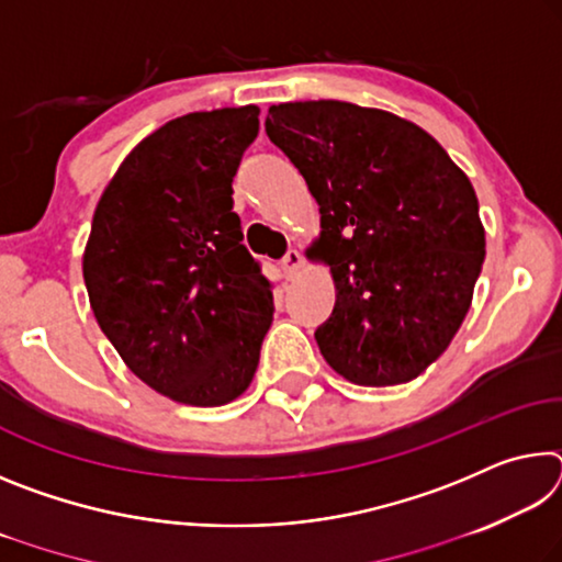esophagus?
Instances as JSON below:
<instances>
[{"mask_svg": "<svg viewBox=\"0 0 562 562\" xmlns=\"http://www.w3.org/2000/svg\"><path fill=\"white\" fill-rule=\"evenodd\" d=\"M280 265H282L284 278H294L297 270L302 268V252L300 250H288V255H284V258L280 260Z\"/></svg>", "mask_w": 562, "mask_h": 562, "instance_id": "obj_1", "label": "esophagus"}]
</instances>
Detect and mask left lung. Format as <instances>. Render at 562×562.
Segmentation results:
<instances>
[{
  "mask_svg": "<svg viewBox=\"0 0 562 562\" xmlns=\"http://www.w3.org/2000/svg\"><path fill=\"white\" fill-rule=\"evenodd\" d=\"M265 131L319 205L312 250L337 288L322 357L361 386L412 382L451 345L486 258L471 180L429 133L357 103H280Z\"/></svg>",
  "mask_w": 562,
  "mask_h": 562,
  "instance_id": "8db88e82",
  "label": "left lung"
}]
</instances>
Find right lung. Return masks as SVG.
I'll list each match as a JSON object with an SVG mask.
<instances>
[{
	"instance_id": "1",
	"label": "right lung",
	"mask_w": 562,
	"mask_h": 562,
	"mask_svg": "<svg viewBox=\"0 0 562 562\" xmlns=\"http://www.w3.org/2000/svg\"><path fill=\"white\" fill-rule=\"evenodd\" d=\"M258 116L243 106L168 121L131 150L93 213V315L131 372L180 404L240 396L272 322L270 282L233 211Z\"/></svg>"
}]
</instances>
